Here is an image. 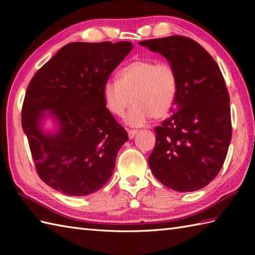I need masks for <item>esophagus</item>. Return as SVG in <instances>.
I'll list each match as a JSON object with an SVG mask.
<instances>
[{
    "mask_svg": "<svg viewBox=\"0 0 255 255\" xmlns=\"http://www.w3.org/2000/svg\"><path fill=\"white\" fill-rule=\"evenodd\" d=\"M138 133L137 130H128V136H129V139H132L134 138V136Z\"/></svg>",
    "mask_w": 255,
    "mask_h": 255,
    "instance_id": "esophagus-1",
    "label": "esophagus"
}]
</instances>
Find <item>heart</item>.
Here are the masks:
<instances>
[{"instance_id": "heart-1", "label": "heart", "mask_w": 255, "mask_h": 255, "mask_svg": "<svg viewBox=\"0 0 255 255\" xmlns=\"http://www.w3.org/2000/svg\"><path fill=\"white\" fill-rule=\"evenodd\" d=\"M118 77L103 85V99L114 115L123 116L132 101L134 105L126 117L130 126H142L151 116L161 119L169 115L178 91L177 74L171 63L138 59L123 67Z\"/></svg>"}]
</instances>
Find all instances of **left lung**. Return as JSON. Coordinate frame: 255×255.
<instances>
[{"mask_svg":"<svg viewBox=\"0 0 255 255\" xmlns=\"http://www.w3.org/2000/svg\"><path fill=\"white\" fill-rule=\"evenodd\" d=\"M139 44L165 57L178 79L174 113L154 128L151 172L174 191H197L217 176L231 141L224 77L214 58L191 38L175 35Z\"/></svg>","mask_w":255,"mask_h":255,"instance_id":"left-lung-1","label":"left lung"}]
</instances>
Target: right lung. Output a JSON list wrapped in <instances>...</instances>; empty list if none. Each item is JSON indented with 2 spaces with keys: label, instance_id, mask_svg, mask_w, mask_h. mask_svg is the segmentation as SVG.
I'll use <instances>...</instances> for the list:
<instances>
[{
  "label": "right lung",
  "instance_id": "1",
  "mask_svg": "<svg viewBox=\"0 0 255 255\" xmlns=\"http://www.w3.org/2000/svg\"><path fill=\"white\" fill-rule=\"evenodd\" d=\"M133 48L130 41L71 42L32 77L21 127L38 175L69 196H85L110 180L116 156L128 140L103 99V85ZM51 117L55 133L41 125Z\"/></svg>",
  "mask_w": 255,
  "mask_h": 255
}]
</instances>
